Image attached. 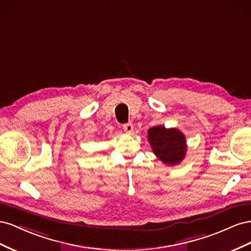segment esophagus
Instances as JSON below:
<instances>
[{"mask_svg": "<svg viewBox=\"0 0 251 251\" xmlns=\"http://www.w3.org/2000/svg\"><path fill=\"white\" fill-rule=\"evenodd\" d=\"M123 128L124 131L126 132L127 134H132L134 131V126L132 124H126L123 126Z\"/></svg>", "mask_w": 251, "mask_h": 251, "instance_id": "34e87169", "label": "esophagus"}]
</instances>
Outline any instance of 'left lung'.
Returning a JSON list of instances; mask_svg holds the SVG:
<instances>
[{
    "instance_id": "obj_1",
    "label": "left lung",
    "mask_w": 251,
    "mask_h": 251,
    "mask_svg": "<svg viewBox=\"0 0 251 251\" xmlns=\"http://www.w3.org/2000/svg\"><path fill=\"white\" fill-rule=\"evenodd\" d=\"M149 141L155 155L166 164H177L185 156L184 135L176 128L158 126L149 130Z\"/></svg>"
}]
</instances>
